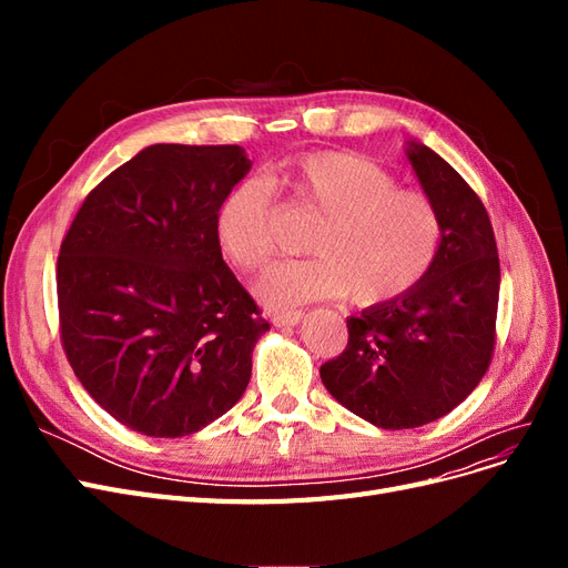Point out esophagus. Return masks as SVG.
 Returning <instances> with one entry per match:
<instances>
[{
    "instance_id": "1",
    "label": "esophagus",
    "mask_w": 568,
    "mask_h": 568,
    "mask_svg": "<svg viewBox=\"0 0 568 568\" xmlns=\"http://www.w3.org/2000/svg\"><path fill=\"white\" fill-rule=\"evenodd\" d=\"M303 313L301 311H282L272 315V324L274 326H296L301 322Z\"/></svg>"
}]
</instances>
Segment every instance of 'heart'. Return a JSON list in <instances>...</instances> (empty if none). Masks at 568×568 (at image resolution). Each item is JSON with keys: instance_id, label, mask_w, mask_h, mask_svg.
<instances>
[{"instance_id": "b5f03b06", "label": "heart", "mask_w": 568, "mask_h": 568, "mask_svg": "<svg viewBox=\"0 0 568 568\" xmlns=\"http://www.w3.org/2000/svg\"><path fill=\"white\" fill-rule=\"evenodd\" d=\"M301 209L320 217L311 261L280 263L255 284L270 305L346 296L359 307L407 296L432 270L443 225L436 203L398 186L386 168L348 151H313L280 175ZM277 194L263 178L239 182L215 213V239L227 261L255 272L277 253Z\"/></svg>"}]
</instances>
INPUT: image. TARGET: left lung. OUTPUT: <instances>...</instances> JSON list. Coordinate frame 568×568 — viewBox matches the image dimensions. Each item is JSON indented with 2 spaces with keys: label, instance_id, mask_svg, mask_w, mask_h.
<instances>
[{
  "label": "left lung",
  "instance_id": "left-lung-1",
  "mask_svg": "<svg viewBox=\"0 0 568 568\" xmlns=\"http://www.w3.org/2000/svg\"><path fill=\"white\" fill-rule=\"evenodd\" d=\"M407 159L440 213L436 261L407 296L348 317L346 351L320 367L343 407L393 432L448 415L484 379L500 298L486 205L436 151L409 142Z\"/></svg>",
  "mask_w": 568,
  "mask_h": 568
}]
</instances>
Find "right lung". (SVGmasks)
Masks as SVG:
<instances>
[{
    "label": "right lung",
    "instance_id": "obj_1",
    "mask_svg": "<svg viewBox=\"0 0 568 568\" xmlns=\"http://www.w3.org/2000/svg\"><path fill=\"white\" fill-rule=\"evenodd\" d=\"M251 170L236 144H153L101 180L61 242V346L113 419L201 432L242 398L270 324L222 261L215 213Z\"/></svg>",
    "mask_w": 568,
    "mask_h": 568
}]
</instances>
